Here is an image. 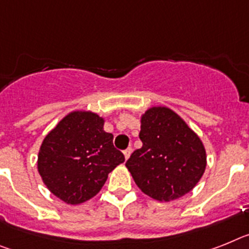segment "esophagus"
<instances>
[{"label": "esophagus", "instance_id": "esophagus-1", "mask_svg": "<svg viewBox=\"0 0 249 249\" xmlns=\"http://www.w3.org/2000/svg\"><path fill=\"white\" fill-rule=\"evenodd\" d=\"M131 150H133V149H131V148H127V149H125V150H124V157H125V159H127V158L130 157V154H131Z\"/></svg>", "mask_w": 249, "mask_h": 249}]
</instances>
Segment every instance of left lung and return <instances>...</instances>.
Returning <instances> with one entry per match:
<instances>
[{"instance_id":"left-lung-1","label":"left lung","mask_w":249,"mask_h":249,"mask_svg":"<svg viewBox=\"0 0 249 249\" xmlns=\"http://www.w3.org/2000/svg\"><path fill=\"white\" fill-rule=\"evenodd\" d=\"M139 138L126 168L142 192L170 202L193 189L207 164L205 149L180 116L168 107H151L142 115Z\"/></svg>"}]
</instances>
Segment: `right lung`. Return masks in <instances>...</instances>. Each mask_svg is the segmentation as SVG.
Listing matches in <instances>:
<instances>
[{
	"instance_id": "1",
	"label": "right lung",
	"mask_w": 249,
	"mask_h": 249,
	"mask_svg": "<svg viewBox=\"0 0 249 249\" xmlns=\"http://www.w3.org/2000/svg\"><path fill=\"white\" fill-rule=\"evenodd\" d=\"M104 130V120L90 111L65 116L42 142L37 168L46 187L68 204L99 193L107 174L125 160Z\"/></svg>"
}]
</instances>
